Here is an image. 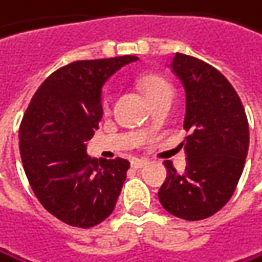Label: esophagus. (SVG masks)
<instances>
[{
    "label": "esophagus",
    "mask_w": 262,
    "mask_h": 262,
    "mask_svg": "<svg viewBox=\"0 0 262 262\" xmlns=\"http://www.w3.org/2000/svg\"><path fill=\"white\" fill-rule=\"evenodd\" d=\"M147 164H148V161H145V159H133V161H131V167L136 168V170H139V168H142V167H145Z\"/></svg>",
    "instance_id": "34e87169"
}]
</instances>
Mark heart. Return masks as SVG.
I'll return each mask as SVG.
<instances>
[{
	"label": "heart",
	"mask_w": 262,
	"mask_h": 262,
	"mask_svg": "<svg viewBox=\"0 0 262 262\" xmlns=\"http://www.w3.org/2000/svg\"><path fill=\"white\" fill-rule=\"evenodd\" d=\"M137 82L140 85V89L143 90V94L147 95V98L150 101H153L155 98L161 97V95H165V94H173L172 90V85L167 79H164L161 75H156V73H143L137 78ZM109 107V97L107 94L104 95L103 98V109L107 111Z\"/></svg>",
	"instance_id": "1"
}]
</instances>
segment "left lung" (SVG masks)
I'll list each match as a JSON object with an SVG mask.
<instances>
[{"instance_id":"obj_1","label":"left lung","mask_w":262,"mask_h":262,"mask_svg":"<svg viewBox=\"0 0 262 262\" xmlns=\"http://www.w3.org/2000/svg\"><path fill=\"white\" fill-rule=\"evenodd\" d=\"M173 73L186 90L181 142L187 155L180 175L165 161L167 178L158 197L167 212L184 220H202L224 208L239 183L248 151V122L239 95L212 65L177 53Z\"/></svg>"}]
</instances>
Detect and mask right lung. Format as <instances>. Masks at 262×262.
<instances>
[{
	"mask_svg": "<svg viewBox=\"0 0 262 262\" xmlns=\"http://www.w3.org/2000/svg\"><path fill=\"white\" fill-rule=\"evenodd\" d=\"M136 56L76 60L51 73L34 94L20 123L25 173L42 206L78 228L106 220L126 180L129 162L94 159L85 143L103 117L101 87Z\"/></svg>",
	"mask_w": 262,
	"mask_h": 262,
	"instance_id": "add662e5",
	"label": "right lung"
}]
</instances>
